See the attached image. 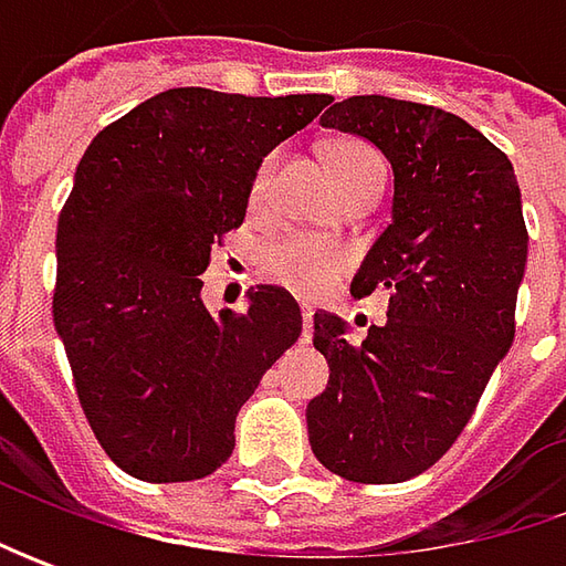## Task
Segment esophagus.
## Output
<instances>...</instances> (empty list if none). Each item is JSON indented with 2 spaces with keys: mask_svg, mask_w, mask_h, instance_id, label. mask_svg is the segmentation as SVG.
<instances>
[{
  "mask_svg": "<svg viewBox=\"0 0 566 566\" xmlns=\"http://www.w3.org/2000/svg\"><path fill=\"white\" fill-rule=\"evenodd\" d=\"M302 327H305L302 337L312 339V327H315V312H312V308H302Z\"/></svg>",
  "mask_w": 566,
  "mask_h": 566,
  "instance_id": "34e87169",
  "label": "esophagus"
}]
</instances>
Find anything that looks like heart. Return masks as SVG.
<instances>
[{"label":"heart","instance_id":"b5f03b06","mask_svg":"<svg viewBox=\"0 0 566 566\" xmlns=\"http://www.w3.org/2000/svg\"><path fill=\"white\" fill-rule=\"evenodd\" d=\"M276 164H280V150H271L268 157H261L258 169L251 172V217H261L271 205V182ZM327 166H331V176H334L337 188L346 186L353 176H359L365 169H384L378 154L361 142L331 144L327 147ZM343 268H346V251L339 249L337 242L315 239V235H280L261 251V273L273 283L293 290L295 295H305V298L327 293L337 283Z\"/></svg>","mask_w":566,"mask_h":566}]
</instances>
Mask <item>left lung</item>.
<instances>
[{
  "mask_svg": "<svg viewBox=\"0 0 566 566\" xmlns=\"http://www.w3.org/2000/svg\"><path fill=\"white\" fill-rule=\"evenodd\" d=\"M321 122L390 160L394 220L353 276L356 298L387 295V321L349 343L337 315L315 312L331 380L305 409L308 441L339 479L394 485L453 447L511 349L530 232L507 154L467 119L368 94Z\"/></svg>",
  "mask_w": 566,
  "mask_h": 566,
  "instance_id": "obj_1",
  "label": "left lung"
}]
</instances>
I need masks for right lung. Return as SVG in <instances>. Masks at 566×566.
I'll list each match as a JSON object with an SVG mask.
<instances>
[{"mask_svg":"<svg viewBox=\"0 0 566 566\" xmlns=\"http://www.w3.org/2000/svg\"><path fill=\"white\" fill-rule=\"evenodd\" d=\"M331 99L172 87L84 150L55 229L53 321L77 402L122 472L195 482L223 467L242 402L302 334L280 286L210 315L201 273L242 227L261 157Z\"/></svg>","mask_w":566,"mask_h":566,"instance_id":"obj_1","label":"right lung"}]
</instances>
